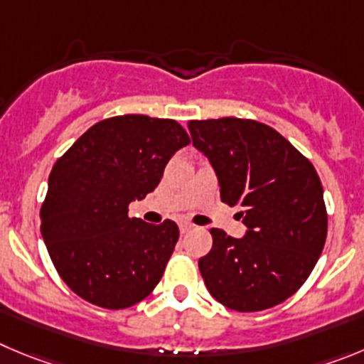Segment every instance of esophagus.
<instances>
[{"label": "esophagus", "instance_id": "obj_1", "mask_svg": "<svg viewBox=\"0 0 364 364\" xmlns=\"http://www.w3.org/2000/svg\"><path fill=\"white\" fill-rule=\"evenodd\" d=\"M192 228H193L192 223H186V220H181V223H179V232L181 233H188Z\"/></svg>", "mask_w": 364, "mask_h": 364}]
</instances>
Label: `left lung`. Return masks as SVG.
<instances>
[{"label": "left lung", "instance_id": "left-lung-1", "mask_svg": "<svg viewBox=\"0 0 364 364\" xmlns=\"http://www.w3.org/2000/svg\"><path fill=\"white\" fill-rule=\"evenodd\" d=\"M220 199L242 206V239L212 228L199 271L213 298L239 312L274 307L307 280L327 239L323 186L312 163L273 127L244 118L190 120Z\"/></svg>", "mask_w": 364, "mask_h": 364}]
</instances>
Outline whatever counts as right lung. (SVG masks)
Here are the masks:
<instances>
[{"label":"right lung","instance_id":"add662e5","mask_svg":"<svg viewBox=\"0 0 364 364\" xmlns=\"http://www.w3.org/2000/svg\"><path fill=\"white\" fill-rule=\"evenodd\" d=\"M190 144L176 120L124 114L87 129L55 161L41 206V235L64 284L90 304L127 309L154 291L179 228L129 217Z\"/></svg>","mask_w":364,"mask_h":364}]
</instances>
